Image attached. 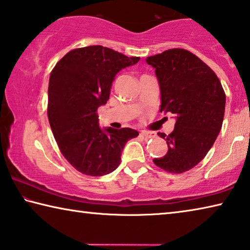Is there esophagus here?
<instances>
[{"instance_id":"34e87169","label":"esophagus","mask_w":250,"mask_h":250,"mask_svg":"<svg viewBox=\"0 0 250 250\" xmlns=\"http://www.w3.org/2000/svg\"><path fill=\"white\" fill-rule=\"evenodd\" d=\"M141 135H142V137L146 138V139H150V138L154 137V133L149 132V131H141Z\"/></svg>"}]
</instances>
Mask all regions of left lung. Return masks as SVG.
<instances>
[{"label": "left lung", "mask_w": 250, "mask_h": 250, "mask_svg": "<svg viewBox=\"0 0 250 250\" xmlns=\"http://www.w3.org/2000/svg\"><path fill=\"white\" fill-rule=\"evenodd\" d=\"M146 61L159 80L160 111L176 118L170 134L158 133L168 150L153 162L167 172H186L205 158L216 140L225 113V92L216 74L186 49L172 48Z\"/></svg>", "instance_id": "left-lung-1"}]
</instances>
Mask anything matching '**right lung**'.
<instances>
[{
	"mask_svg": "<svg viewBox=\"0 0 250 250\" xmlns=\"http://www.w3.org/2000/svg\"><path fill=\"white\" fill-rule=\"evenodd\" d=\"M140 57H126L100 45L67 53L49 77L47 115L59 150L80 173L109 174L119 167L122 150L137 130L101 129L97 109L105 104L116 75L137 64Z\"/></svg>",
	"mask_w": 250,
	"mask_h": 250,
	"instance_id": "right-lung-1",
	"label": "right lung"
}]
</instances>
